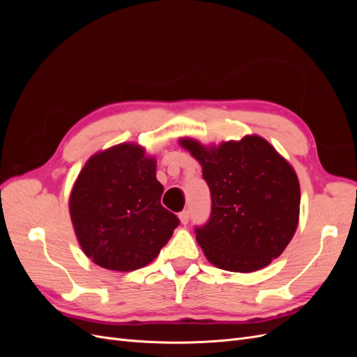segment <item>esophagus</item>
<instances>
[{"instance_id":"esophagus-1","label":"esophagus","mask_w":357,"mask_h":357,"mask_svg":"<svg viewBox=\"0 0 357 357\" xmlns=\"http://www.w3.org/2000/svg\"><path fill=\"white\" fill-rule=\"evenodd\" d=\"M189 218H190L189 210H185V211H181V213L178 214V219H180V223H181V225H186V223L189 222Z\"/></svg>"}]
</instances>
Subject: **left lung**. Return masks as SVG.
I'll return each instance as SVG.
<instances>
[{
	"label": "left lung",
	"instance_id": "8db88e82",
	"mask_svg": "<svg viewBox=\"0 0 357 357\" xmlns=\"http://www.w3.org/2000/svg\"><path fill=\"white\" fill-rule=\"evenodd\" d=\"M178 143L202 167L211 192V215L197 228V241L214 266L253 273L271 264L294 238L301 188L289 162L259 135L204 146Z\"/></svg>",
	"mask_w": 357,
	"mask_h": 357
}]
</instances>
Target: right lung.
Wrapping results in <instances>:
<instances>
[{
  "instance_id": "add662e5",
  "label": "right lung",
  "mask_w": 357,
  "mask_h": 357,
  "mask_svg": "<svg viewBox=\"0 0 357 357\" xmlns=\"http://www.w3.org/2000/svg\"><path fill=\"white\" fill-rule=\"evenodd\" d=\"M156 159L135 143L92 155L70 193V215L83 253L110 271L129 273L159 255L178 219L160 205Z\"/></svg>"
}]
</instances>
